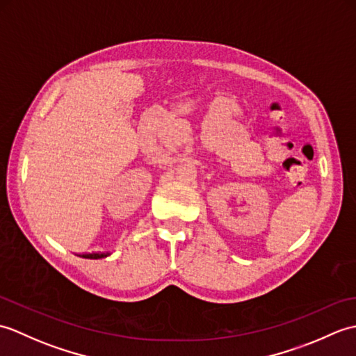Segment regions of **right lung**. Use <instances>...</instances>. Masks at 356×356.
I'll use <instances>...</instances> for the list:
<instances>
[{
	"label": "right lung",
	"instance_id": "right-lung-1",
	"mask_svg": "<svg viewBox=\"0 0 356 356\" xmlns=\"http://www.w3.org/2000/svg\"><path fill=\"white\" fill-rule=\"evenodd\" d=\"M81 257H87V259H88V257H90V259H101V257H107V255H105V254H82Z\"/></svg>",
	"mask_w": 356,
	"mask_h": 356
}]
</instances>
